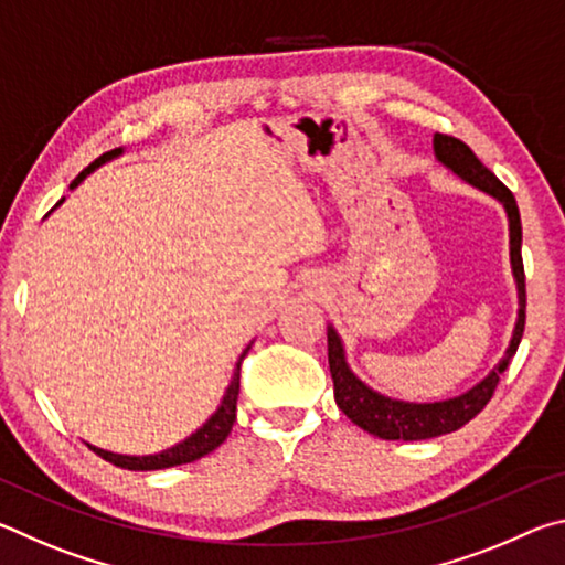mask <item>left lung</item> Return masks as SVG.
Masks as SVG:
<instances>
[{
  "instance_id": "left-lung-1",
  "label": "left lung",
  "mask_w": 565,
  "mask_h": 565,
  "mask_svg": "<svg viewBox=\"0 0 565 565\" xmlns=\"http://www.w3.org/2000/svg\"><path fill=\"white\" fill-rule=\"evenodd\" d=\"M434 151L438 161L448 167L454 174L461 177L468 184L478 186L486 194L499 199L509 214V228H511V266L515 284H519V321H515L511 347L505 349V356L501 359L489 376L481 384H476L466 394L436 401V404H406V401H394L388 396L376 394L374 388H369L363 381L351 374L347 356H343V347L339 333L329 327V369L333 379V398H337L339 408L347 414L353 424L363 431L374 434L386 441H420V438H434L458 431L466 426L468 420L478 416L483 406L489 404L495 386H499L501 374L509 369L511 359L519 351V343L523 337L525 327V274H523V256H521V214L515 196L511 194L509 186H503V181L493 174L489 167L481 164L468 145L461 139L448 137V134H434Z\"/></svg>"
}]
</instances>
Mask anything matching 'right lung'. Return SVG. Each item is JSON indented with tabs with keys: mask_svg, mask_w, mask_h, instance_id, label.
Listing matches in <instances>:
<instances>
[{
	"mask_svg": "<svg viewBox=\"0 0 565 565\" xmlns=\"http://www.w3.org/2000/svg\"><path fill=\"white\" fill-rule=\"evenodd\" d=\"M119 154H121V149H111V151H107V154H102L99 159H94L92 164L72 181L70 189H74L76 184H79V181L87 177L89 171H94L99 164H104V161H109V159L119 157ZM244 356H246V353H244ZM238 376H242V361L236 363L234 379H232V384H228L222 406H218L216 414L209 418L206 424L199 428L196 434H191L186 441L171 446V448H167V451L154 454V456H121V454L102 451V448H94V446H89V448L97 456H102L104 461H109V463L119 466V468H129V471H159V468H171V466H179V463L199 461V458H204L206 454H212L214 448L222 446L226 441V436L232 434V426H234V420H236Z\"/></svg>",
	"mask_w": 565,
	"mask_h": 565,
	"instance_id": "1",
	"label": "right lung"
}]
</instances>
